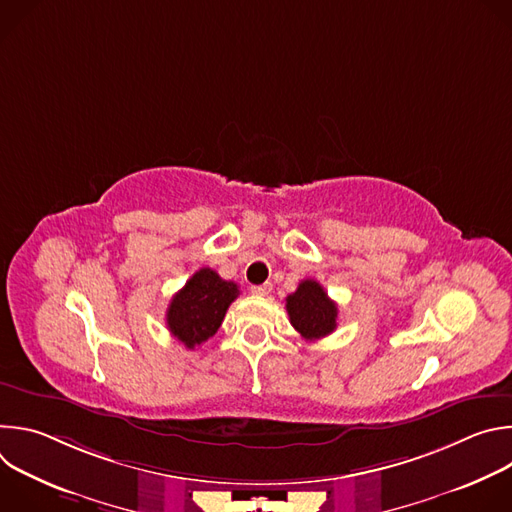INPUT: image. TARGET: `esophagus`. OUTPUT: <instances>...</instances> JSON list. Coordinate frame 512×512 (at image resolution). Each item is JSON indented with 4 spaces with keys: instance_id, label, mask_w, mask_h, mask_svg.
I'll use <instances>...</instances> for the list:
<instances>
[{
    "instance_id": "34e87169",
    "label": "esophagus",
    "mask_w": 512,
    "mask_h": 512,
    "mask_svg": "<svg viewBox=\"0 0 512 512\" xmlns=\"http://www.w3.org/2000/svg\"><path fill=\"white\" fill-rule=\"evenodd\" d=\"M251 291L255 296H267L271 294V283H261V285H251Z\"/></svg>"
}]
</instances>
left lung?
Returning <instances> with one entry per match:
<instances>
[{
    "mask_svg": "<svg viewBox=\"0 0 512 512\" xmlns=\"http://www.w3.org/2000/svg\"><path fill=\"white\" fill-rule=\"evenodd\" d=\"M289 322L302 338L320 340L336 330L338 308L316 279H304L294 294L285 298Z\"/></svg>",
    "mask_w": 512,
    "mask_h": 512,
    "instance_id": "obj_1",
    "label": "left lung"
}]
</instances>
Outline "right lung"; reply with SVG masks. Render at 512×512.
<instances>
[{"label":"right lung","mask_w":512,"mask_h":512,"mask_svg":"<svg viewBox=\"0 0 512 512\" xmlns=\"http://www.w3.org/2000/svg\"><path fill=\"white\" fill-rule=\"evenodd\" d=\"M237 296L235 281H225L210 267H202L172 298L166 312L168 330L192 350L216 334Z\"/></svg>","instance_id":"add662e5"}]
</instances>
